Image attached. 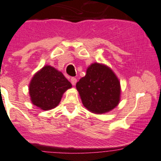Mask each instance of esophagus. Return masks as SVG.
<instances>
[{"mask_svg":"<svg viewBox=\"0 0 161 161\" xmlns=\"http://www.w3.org/2000/svg\"><path fill=\"white\" fill-rule=\"evenodd\" d=\"M70 82H71L72 85H73V86H75V83H76V82H77V79H75V78H74V77H72L71 79H70Z\"/></svg>","mask_w":161,"mask_h":161,"instance_id":"34e87169","label":"esophagus"}]
</instances>
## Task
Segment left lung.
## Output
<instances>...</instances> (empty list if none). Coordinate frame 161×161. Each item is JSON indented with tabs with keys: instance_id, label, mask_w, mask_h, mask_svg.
Returning a JSON list of instances; mask_svg holds the SVG:
<instances>
[{
	"instance_id": "8db88e82",
	"label": "left lung",
	"mask_w": 161,
	"mask_h": 161,
	"mask_svg": "<svg viewBox=\"0 0 161 161\" xmlns=\"http://www.w3.org/2000/svg\"><path fill=\"white\" fill-rule=\"evenodd\" d=\"M75 86L84 107L94 114L110 111L120 101V82L113 70L104 64H91Z\"/></svg>"
}]
</instances>
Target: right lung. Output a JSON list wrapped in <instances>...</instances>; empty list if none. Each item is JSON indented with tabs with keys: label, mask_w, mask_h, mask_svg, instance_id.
I'll return each instance as SVG.
<instances>
[{
	"label": "right lung",
	"mask_w": 161,
	"mask_h": 161,
	"mask_svg": "<svg viewBox=\"0 0 161 161\" xmlns=\"http://www.w3.org/2000/svg\"><path fill=\"white\" fill-rule=\"evenodd\" d=\"M72 84L61 72L51 66H45L38 71L29 83L31 101L43 110L56 108L62 96Z\"/></svg>",
	"instance_id": "add662e5"
}]
</instances>
